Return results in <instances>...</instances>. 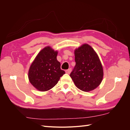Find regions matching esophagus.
Returning <instances> with one entry per match:
<instances>
[{
  "instance_id": "1",
  "label": "esophagus",
  "mask_w": 130,
  "mask_h": 130,
  "mask_svg": "<svg viewBox=\"0 0 130 130\" xmlns=\"http://www.w3.org/2000/svg\"><path fill=\"white\" fill-rule=\"evenodd\" d=\"M72 72V69L71 68H69V69H67V70H66V73H67V74H70V72Z\"/></svg>"
}]
</instances>
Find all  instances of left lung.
<instances>
[{"label":"left lung","mask_w":130,"mask_h":130,"mask_svg":"<svg viewBox=\"0 0 130 130\" xmlns=\"http://www.w3.org/2000/svg\"><path fill=\"white\" fill-rule=\"evenodd\" d=\"M75 61L76 64L70 76L76 87L84 92L98 87L103 78V69L92 47L85 44L75 50Z\"/></svg>","instance_id":"1"}]
</instances>
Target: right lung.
Returning a JSON list of instances; mask_svg holds the SVG:
<instances>
[{
  "instance_id": "add662e5",
  "label": "right lung",
  "mask_w": 130,
  "mask_h": 130,
  "mask_svg": "<svg viewBox=\"0 0 130 130\" xmlns=\"http://www.w3.org/2000/svg\"><path fill=\"white\" fill-rule=\"evenodd\" d=\"M57 52L45 47L37 55L29 69L30 83L40 91H46L55 86L65 72L57 60Z\"/></svg>"
}]
</instances>
